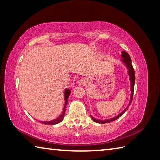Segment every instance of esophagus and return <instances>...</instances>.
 <instances>
[{"label": "esophagus", "instance_id": "esophagus-1", "mask_svg": "<svg viewBox=\"0 0 160 160\" xmlns=\"http://www.w3.org/2000/svg\"><path fill=\"white\" fill-rule=\"evenodd\" d=\"M86 83H87V80L85 79V78H81V79L78 80V85L79 86H82V85H85Z\"/></svg>", "mask_w": 160, "mask_h": 160}]
</instances>
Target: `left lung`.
<instances>
[{
	"mask_svg": "<svg viewBox=\"0 0 160 160\" xmlns=\"http://www.w3.org/2000/svg\"><path fill=\"white\" fill-rule=\"evenodd\" d=\"M121 58L122 59H121L120 61L122 63L125 67L126 68L127 70H128V75L129 76V80H130V85H131V97H130V101L128 102V104L127 107L123 111H122L117 116H114L112 118H109V119H104V120H102V119H97L96 118L93 117L92 116H90L92 120L94 121V122L98 123H110L112 122V121L116 120L118 119L119 117H121L124 113H125L127 109H128V107L131 104V103L132 102V95H133V91H134V85H135V72L133 70V68H132V63H131V57H130L129 54L127 53L125 51H122L121 52Z\"/></svg>",
	"mask_w": 160,
	"mask_h": 160,
	"instance_id": "left-lung-1",
	"label": "left lung"
}]
</instances>
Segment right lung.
Segmentation results:
<instances>
[{"mask_svg": "<svg viewBox=\"0 0 160 160\" xmlns=\"http://www.w3.org/2000/svg\"><path fill=\"white\" fill-rule=\"evenodd\" d=\"M70 89H66L64 90V100H65V104H64V107H63V113L58 116V118H56L55 119H53L52 121H41V123L43 124H45V125H55V124H57L58 123L61 122L63 121L64 115H65V111H66V105L68 104V97L70 96Z\"/></svg>", "mask_w": 160, "mask_h": 160, "instance_id": "1", "label": "right lung"}]
</instances>
